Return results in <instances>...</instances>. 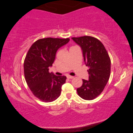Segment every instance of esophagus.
<instances>
[{
    "instance_id": "esophagus-1",
    "label": "esophagus",
    "mask_w": 133,
    "mask_h": 133,
    "mask_svg": "<svg viewBox=\"0 0 133 133\" xmlns=\"http://www.w3.org/2000/svg\"><path fill=\"white\" fill-rule=\"evenodd\" d=\"M66 77H67V78H68V79H72V78H74V77H72V76H70V75H68Z\"/></svg>"
}]
</instances>
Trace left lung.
I'll list each match as a JSON object with an SVG mask.
<instances>
[{"instance_id": "1", "label": "left lung", "mask_w": 133, "mask_h": 133, "mask_svg": "<svg viewBox=\"0 0 133 133\" xmlns=\"http://www.w3.org/2000/svg\"><path fill=\"white\" fill-rule=\"evenodd\" d=\"M81 47L84 61L88 70V80L82 79V85L77 88L79 96L85 100H92L103 92L109 79L111 60L106 49L100 41L92 36L72 38Z\"/></svg>"}]
</instances>
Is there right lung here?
<instances>
[{
    "instance_id": "add662e5",
    "label": "right lung",
    "mask_w": 133,
    "mask_h": 133,
    "mask_svg": "<svg viewBox=\"0 0 133 133\" xmlns=\"http://www.w3.org/2000/svg\"><path fill=\"white\" fill-rule=\"evenodd\" d=\"M69 38H46L34 43L24 61V74L28 87L36 98L43 102L55 101L59 97L65 76L49 72L58 49L68 43Z\"/></svg>"
}]
</instances>
